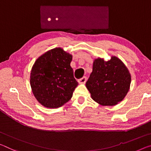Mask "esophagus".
Masks as SVG:
<instances>
[{
    "mask_svg": "<svg viewBox=\"0 0 151 151\" xmlns=\"http://www.w3.org/2000/svg\"><path fill=\"white\" fill-rule=\"evenodd\" d=\"M78 81L80 84H85V83H86V81H87V77H86V76H83V78L78 79Z\"/></svg>",
    "mask_w": 151,
    "mask_h": 151,
    "instance_id": "1",
    "label": "esophagus"
}]
</instances>
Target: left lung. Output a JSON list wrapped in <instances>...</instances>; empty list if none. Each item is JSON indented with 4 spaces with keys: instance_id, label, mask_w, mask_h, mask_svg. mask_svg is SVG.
Returning <instances> with one entry per match:
<instances>
[{
    "instance_id": "1",
    "label": "left lung",
    "mask_w": 151,
    "mask_h": 151,
    "mask_svg": "<svg viewBox=\"0 0 151 151\" xmlns=\"http://www.w3.org/2000/svg\"><path fill=\"white\" fill-rule=\"evenodd\" d=\"M130 83L127 67L120 59L111 56L108 61L100 58L95 60L86 87L95 101L102 106H113L126 97Z\"/></svg>"
}]
</instances>
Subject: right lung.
<instances>
[{
  "mask_svg": "<svg viewBox=\"0 0 151 151\" xmlns=\"http://www.w3.org/2000/svg\"><path fill=\"white\" fill-rule=\"evenodd\" d=\"M73 56L61 47L52 49L38 58L31 70L30 85L40 104L58 108L73 97L78 82L70 66Z\"/></svg>",
  "mask_w": 151,
  "mask_h": 151,
  "instance_id": "1",
  "label": "right lung"
}]
</instances>
